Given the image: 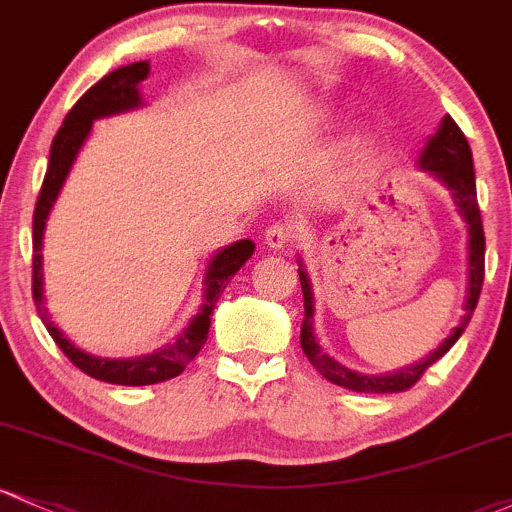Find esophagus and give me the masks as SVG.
<instances>
[{"label":"esophagus","instance_id":"obj_1","mask_svg":"<svg viewBox=\"0 0 512 512\" xmlns=\"http://www.w3.org/2000/svg\"><path fill=\"white\" fill-rule=\"evenodd\" d=\"M291 238H294V233H291V228L286 223H274L265 233V243L269 250H284V247H289Z\"/></svg>","mask_w":512,"mask_h":512}]
</instances>
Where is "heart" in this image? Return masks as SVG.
<instances>
[{"instance_id": "heart-1", "label": "heart", "mask_w": 512, "mask_h": 512, "mask_svg": "<svg viewBox=\"0 0 512 512\" xmlns=\"http://www.w3.org/2000/svg\"><path fill=\"white\" fill-rule=\"evenodd\" d=\"M330 116H333V106L318 104L313 106L311 114H308V123H311V126H323L325 121H330Z\"/></svg>"}]
</instances>
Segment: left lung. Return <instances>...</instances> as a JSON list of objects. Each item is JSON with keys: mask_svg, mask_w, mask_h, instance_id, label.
I'll return each mask as SVG.
<instances>
[{"mask_svg": "<svg viewBox=\"0 0 512 512\" xmlns=\"http://www.w3.org/2000/svg\"><path fill=\"white\" fill-rule=\"evenodd\" d=\"M418 167L423 172L432 174L437 182L447 187L452 194L457 213L466 223V296L462 303V318H459L457 328L440 342L437 350L425 355L418 362L408 364V367L396 369V372L386 374H362L355 369L345 367L338 359H333L323 347L318 345L316 335H313V320H316V299H313V286L308 279L306 267L299 257V279L303 291V323H301V347L303 355L308 362L318 369L333 384L342 386V389L359 391V393H398L411 389L415 381L425 374L430 364H435L449 347L462 338L464 328L469 325L471 313H474L476 303H479L481 284H484V226H481V211L479 201H476V177H474V157H471V148L466 143L464 133L454 123L452 116H445L437 131L428 138L418 155Z\"/></svg>", "mask_w": 512, "mask_h": 512, "instance_id": "8db88e82", "label": "left lung"}]
</instances>
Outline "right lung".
Returning <instances> with one entry per match:
<instances>
[{"label": "right lung", "instance_id": "1", "mask_svg": "<svg viewBox=\"0 0 512 512\" xmlns=\"http://www.w3.org/2000/svg\"><path fill=\"white\" fill-rule=\"evenodd\" d=\"M150 63L140 60V63H131L119 70L109 72L106 77L94 84L92 89L82 94L65 116L63 126H60L58 136L53 138L48 157V170L46 179H43L41 194L36 201V213H33V301H36L38 316H41L43 325L48 333L53 335L55 345L65 352L75 367H80L84 374L92 379L106 381V384H119V386H148L160 384V381L174 379L184 372L192 359L199 355L204 347L206 338H209L211 328V313L216 308L218 296L226 289L228 279L245 265L255 252V243L252 240H238L230 243L228 247H221L213 252V257L206 265L204 272V296H201V306L182 328L172 342H167L160 350L150 352V355L140 357H97L92 352L82 350L72 342L58 325L48 316L46 296H43V235H46V223L50 211H53L55 201H58L60 192H63L67 177H70L72 165H75L77 155L87 143L89 133H92L94 121L109 119V116L126 114V111L143 109L145 101L140 94V84L148 80Z\"/></svg>", "mask_w": 512, "mask_h": 512}]
</instances>
